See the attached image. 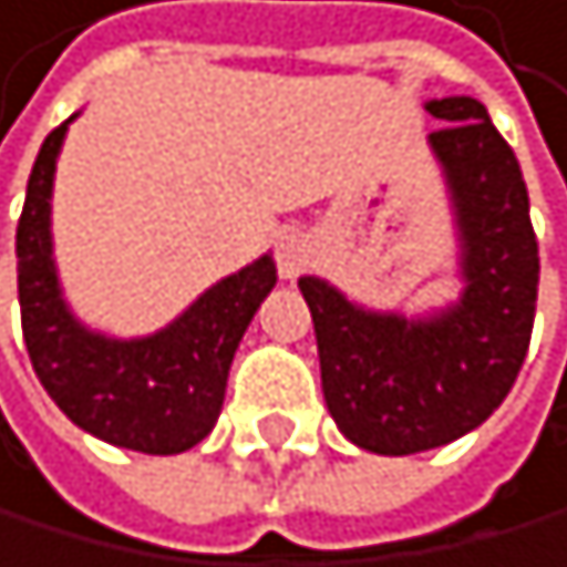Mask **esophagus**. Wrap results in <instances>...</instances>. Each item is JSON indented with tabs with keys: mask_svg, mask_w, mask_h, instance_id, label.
<instances>
[{
	"mask_svg": "<svg viewBox=\"0 0 567 567\" xmlns=\"http://www.w3.org/2000/svg\"><path fill=\"white\" fill-rule=\"evenodd\" d=\"M275 264H278V275L281 278H300L311 264V246L300 231H281L278 235V246H275Z\"/></svg>",
	"mask_w": 567,
	"mask_h": 567,
	"instance_id": "34e87169",
	"label": "esophagus"
}]
</instances>
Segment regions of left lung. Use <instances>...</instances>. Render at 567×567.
Instances as JSON below:
<instances>
[{"mask_svg": "<svg viewBox=\"0 0 567 567\" xmlns=\"http://www.w3.org/2000/svg\"><path fill=\"white\" fill-rule=\"evenodd\" d=\"M426 111L445 122L431 147L456 209L460 300L434 318H401L300 278L326 405L347 441L380 456H412L482 426L511 394L536 321L539 241L511 144L474 96Z\"/></svg>", "mask_w": 567, "mask_h": 567, "instance_id": "obj_1", "label": "left lung"}]
</instances>
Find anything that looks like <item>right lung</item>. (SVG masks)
<instances>
[{
    "label": "right lung",
    "mask_w": 567,
    "mask_h": 567,
    "mask_svg": "<svg viewBox=\"0 0 567 567\" xmlns=\"http://www.w3.org/2000/svg\"><path fill=\"white\" fill-rule=\"evenodd\" d=\"M68 122L42 141L17 224V296L31 369L82 431L118 449L176 456L220 416L238 340L278 281L275 260L260 256L216 281L173 326L144 340L90 332L61 296L50 238L53 169Z\"/></svg>",
    "instance_id": "1"
}]
</instances>
